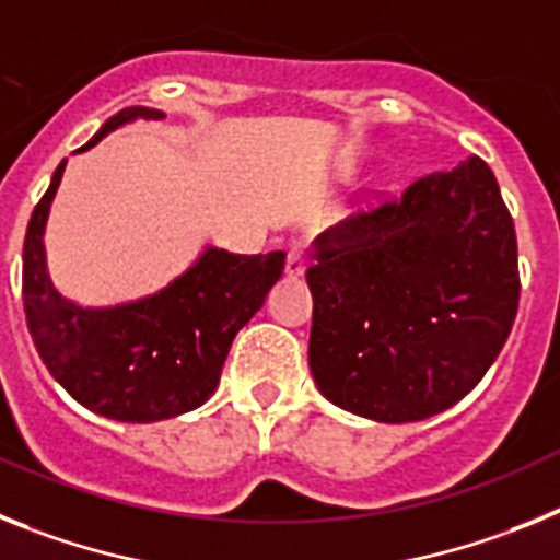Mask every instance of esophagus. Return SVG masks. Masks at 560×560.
I'll return each mask as SVG.
<instances>
[{
	"instance_id": "1",
	"label": "esophagus",
	"mask_w": 560,
	"mask_h": 560,
	"mask_svg": "<svg viewBox=\"0 0 560 560\" xmlns=\"http://www.w3.org/2000/svg\"><path fill=\"white\" fill-rule=\"evenodd\" d=\"M304 270H307V256H304V247H293V250L287 253L284 273L290 276V279H299V276H304Z\"/></svg>"
}]
</instances>
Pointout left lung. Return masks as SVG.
Here are the masks:
<instances>
[{
    "mask_svg": "<svg viewBox=\"0 0 560 560\" xmlns=\"http://www.w3.org/2000/svg\"><path fill=\"white\" fill-rule=\"evenodd\" d=\"M310 372L343 411L434 417L482 381L518 310L515 228L485 160L417 179L313 242Z\"/></svg>",
    "mask_w": 560,
    "mask_h": 560,
    "instance_id": "left-lung-1",
    "label": "left lung"
}]
</instances>
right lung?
Masks as SVG:
<instances>
[{"instance_id":"1","label":"right lung","mask_w":560,"mask_h":560,"mask_svg":"<svg viewBox=\"0 0 560 560\" xmlns=\"http://www.w3.org/2000/svg\"><path fill=\"white\" fill-rule=\"evenodd\" d=\"M165 112L129 106L112 115L78 154L135 120ZM67 160L33 208L22 253V299L38 358L67 395L118 422H158L199 408L220 386L233 338L281 279L284 253L240 256L206 245L197 259L154 293L109 307L67 299L47 270L45 231Z\"/></svg>"}]
</instances>
